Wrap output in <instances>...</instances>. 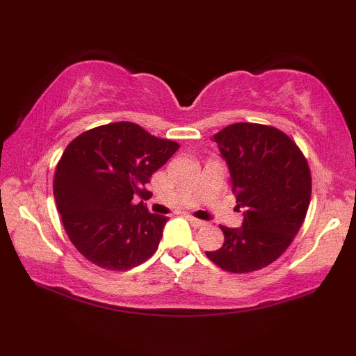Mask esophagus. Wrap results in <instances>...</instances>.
<instances>
[{
    "mask_svg": "<svg viewBox=\"0 0 356 356\" xmlns=\"http://www.w3.org/2000/svg\"><path fill=\"white\" fill-rule=\"evenodd\" d=\"M186 220L190 221V225L193 227H202L204 225H206V222H204L202 220H197V218H195V216H191V215H186Z\"/></svg>",
    "mask_w": 356,
    "mask_h": 356,
    "instance_id": "obj_1",
    "label": "esophagus"
}]
</instances>
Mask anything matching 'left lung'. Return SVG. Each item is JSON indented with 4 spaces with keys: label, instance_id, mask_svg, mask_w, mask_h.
I'll return each instance as SVG.
<instances>
[{
    "label": "left lung",
    "instance_id": "8db88e82",
    "mask_svg": "<svg viewBox=\"0 0 356 356\" xmlns=\"http://www.w3.org/2000/svg\"><path fill=\"white\" fill-rule=\"evenodd\" d=\"M231 171L242 227L220 226L225 243L206 256L231 273L275 262L303 225L311 201V171L291 136L272 125L237 122L212 136Z\"/></svg>",
    "mask_w": 356,
    "mask_h": 356
}]
</instances>
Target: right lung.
Here are the masks:
<instances>
[{
  "instance_id": "obj_1",
  "label": "right lung",
  "mask_w": 356,
  "mask_h": 356,
  "mask_svg": "<svg viewBox=\"0 0 356 356\" xmlns=\"http://www.w3.org/2000/svg\"><path fill=\"white\" fill-rule=\"evenodd\" d=\"M179 149L134 122L83 131L58 161L53 195L65 232L80 254L97 267L124 272L159 248L168 218L150 213V176Z\"/></svg>"
}]
</instances>
